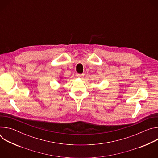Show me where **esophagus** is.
<instances>
[{
    "instance_id": "1",
    "label": "esophagus",
    "mask_w": 158,
    "mask_h": 158,
    "mask_svg": "<svg viewBox=\"0 0 158 158\" xmlns=\"http://www.w3.org/2000/svg\"><path fill=\"white\" fill-rule=\"evenodd\" d=\"M77 77H84V74H77Z\"/></svg>"
}]
</instances>
